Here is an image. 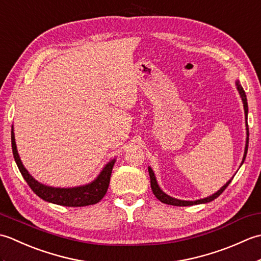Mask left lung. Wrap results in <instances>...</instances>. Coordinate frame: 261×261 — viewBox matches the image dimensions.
<instances>
[{"label": "left lung", "mask_w": 261, "mask_h": 261, "mask_svg": "<svg viewBox=\"0 0 261 261\" xmlns=\"http://www.w3.org/2000/svg\"><path fill=\"white\" fill-rule=\"evenodd\" d=\"M237 87H238V91L240 93V96L242 98V102H243V108H245V113H246V120H247V114H248V103H247V96H246V93L243 91L242 86L240 85L239 82H237ZM247 145H246V150H245V156H243V162H245L246 156H247V151H248V143H249V127L247 124ZM149 176H150V185H151V190L154 194V196H156L160 202L165 203V204H168V205H174V206H190V205H194V204H202V203H208L211 201H213L216 197H219L221 194L224 192V190L226 187L229 186L230 181L226 182V184L221 188L220 191L216 192L215 194H213L212 196H208L206 198H203V199H197V201H180V199H176L168 196L167 194H165L162 190H160L158 184H157V180H156V177H154L153 171L151 170V168L149 167Z\"/></svg>", "instance_id": "1"}]
</instances>
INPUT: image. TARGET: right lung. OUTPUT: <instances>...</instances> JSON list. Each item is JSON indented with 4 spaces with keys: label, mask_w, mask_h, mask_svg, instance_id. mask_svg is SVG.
Returning a JSON list of instances; mask_svg holds the SVG:
<instances>
[{
    "label": "right lung",
    "mask_w": 261,
    "mask_h": 261,
    "mask_svg": "<svg viewBox=\"0 0 261 261\" xmlns=\"http://www.w3.org/2000/svg\"><path fill=\"white\" fill-rule=\"evenodd\" d=\"M11 143H12V151L13 157L18 168L20 170L21 175L23 176L24 180L30 186L33 193L45 199L47 202H50L54 204L63 205V206H71V207H81V206H87V205L96 204L101 201L104 197L110 184V177L112 174V168L114 166L115 160L110 162L105 166L102 173L98 175L97 178L93 182L85 186L81 187H74V188H54L45 186L35 180L31 177V175L28 173L27 169L22 165L18 150H16L15 141H14V134L13 129L11 131Z\"/></svg>",
    "instance_id": "obj_1"
}]
</instances>
